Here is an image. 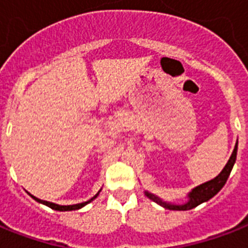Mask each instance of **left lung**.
Segmentation results:
<instances>
[{"instance_id": "1", "label": "left lung", "mask_w": 248, "mask_h": 248, "mask_svg": "<svg viewBox=\"0 0 248 248\" xmlns=\"http://www.w3.org/2000/svg\"><path fill=\"white\" fill-rule=\"evenodd\" d=\"M237 146H238V142L235 144L232 155H231L228 163L225 164V167L223 168L222 172L219 173L218 176L215 177V178H213V180L208 181V182L202 183L200 186L192 188V191H191L190 194L187 195V196H188V201L185 202V204L174 205L170 204V202H166V201H163L162 199H159L158 196L150 194L148 191H145V195H146L150 200H153L154 202H156V204H159L160 206H163V208L170 209V210H190V209L196 208L197 205H200L202 204V202H205V201L210 200L211 197L215 196V195L218 194L219 191L223 188V186H224L227 180H228L229 174L232 172L233 166H234L235 158H237Z\"/></svg>"}]
</instances>
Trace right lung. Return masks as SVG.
<instances>
[{
    "label": "right lung",
    "mask_w": 248,
    "mask_h": 248,
    "mask_svg": "<svg viewBox=\"0 0 248 248\" xmlns=\"http://www.w3.org/2000/svg\"><path fill=\"white\" fill-rule=\"evenodd\" d=\"M100 192V190H99ZM99 192L95 195L94 197H92L90 200L85 201V202H81V204H75V205H58V204H54V202H49V201H44V200H40V199H38V197L33 196V195H30V196L33 197L34 200L38 201V202H40V204H44V205H47L48 208H51L53 209V210H58V211H70V210H78V209H81L82 206H85L86 204H89V202H92L94 199H96V196L99 195Z\"/></svg>",
    "instance_id": "obj_1"
}]
</instances>
